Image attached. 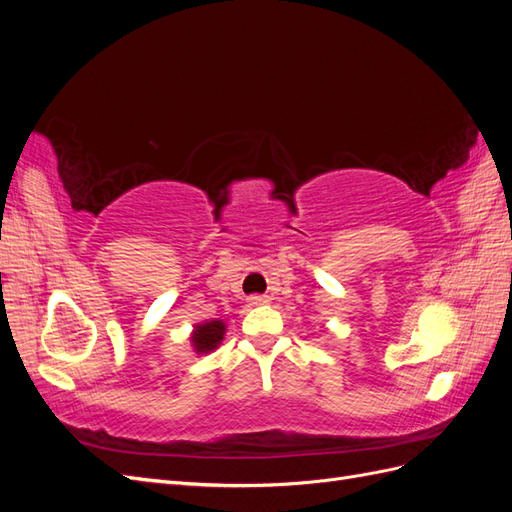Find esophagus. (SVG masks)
I'll list each match as a JSON object with an SVG mask.
<instances>
[{"label":"esophagus","instance_id":"esophagus-1","mask_svg":"<svg viewBox=\"0 0 512 512\" xmlns=\"http://www.w3.org/2000/svg\"><path fill=\"white\" fill-rule=\"evenodd\" d=\"M271 299L269 297H265V294H252L250 299H247V303L250 305H265V303H269Z\"/></svg>","mask_w":512,"mask_h":512}]
</instances>
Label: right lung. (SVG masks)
Returning <instances> with one entry per match:
<instances>
[{"mask_svg":"<svg viewBox=\"0 0 512 512\" xmlns=\"http://www.w3.org/2000/svg\"><path fill=\"white\" fill-rule=\"evenodd\" d=\"M224 339V322L222 320H211L205 324H198L192 342L198 352H209L218 348V344Z\"/></svg>","mask_w":512,"mask_h":512,"instance_id":"obj_1","label":"right lung"}]
</instances>
